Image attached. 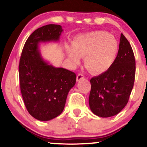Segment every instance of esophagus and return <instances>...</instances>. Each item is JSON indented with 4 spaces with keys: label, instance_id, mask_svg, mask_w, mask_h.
Here are the masks:
<instances>
[{
    "label": "esophagus",
    "instance_id": "obj_1",
    "mask_svg": "<svg viewBox=\"0 0 147 147\" xmlns=\"http://www.w3.org/2000/svg\"><path fill=\"white\" fill-rule=\"evenodd\" d=\"M84 79V75H83V74H79V75H78L77 76V82H79V81L82 80V79Z\"/></svg>",
    "mask_w": 147,
    "mask_h": 147
}]
</instances>
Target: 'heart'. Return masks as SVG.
Masks as SVG:
<instances>
[{
	"label": "heart",
	"instance_id": "obj_1",
	"mask_svg": "<svg viewBox=\"0 0 147 147\" xmlns=\"http://www.w3.org/2000/svg\"><path fill=\"white\" fill-rule=\"evenodd\" d=\"M119 45L116 38L105 31H94L77 36L72 48H66L68 58L74 64L84 59L86 68L94 75L104 73L113 65Z\"/></svg>",
	"mask_w": 147,
	"mask_h": 147
}]
</instances>
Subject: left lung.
<instances>
[{"mask_svg":"<svg viewBox=\"0 0 147 147\" xmlns=\"http://www.w3.org/2000/svg\"><path fill=\"white\" fill-rule=\"evenodd\" d=\"M136 75V60L132 48L121 34L119 50L113 65L108 71L90 79L89 106L101 117L119 113L125 107L131 95Z\"/></svg>","mask_w":147,"mask_h":147,"instance_id":"1","label":"left lung"}]
</instances>
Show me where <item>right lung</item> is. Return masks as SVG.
<instances>
[{"label":"right lung","mask_w":147,"mask_h":147,"mask_svg":"<svg viewBox=\"0 0 147 147\" xmlns=\"http://www.w3.org/2000/svg\"><path fill=\"white\" fill-rule=\"evenodd\" d=\"M63 29L50 24L38 28L28 37L20 59V87L29 113L40 121H49L63 112L67 96L76 83V75L57 68L43 59L41 43L58 42Z\"/></svg>","instance_id":"add662e5"}]
</instances>
